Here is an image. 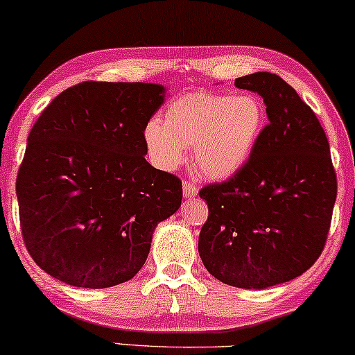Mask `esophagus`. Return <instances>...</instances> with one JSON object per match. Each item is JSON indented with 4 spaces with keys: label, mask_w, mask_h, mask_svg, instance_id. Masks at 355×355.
Instances as JSON below:
<instances>
[{
    "label": "esophagus",
    "mask_w": 355,
    "mask_h": 355,
    "mask_svg": "<svg viewBox=\"0 0 355 355\" xmlns=\"http://www.w3.org/2000/svg\"><path fill=\"white\" fill-rule=\"evenodd\" d=\"M182 192H184V197H186V199H192V197H196L197 192H199V187H197V184H194L192 181H184Z\"/></svg>",
    "instance_id": "obj_1"
}]
</instances>
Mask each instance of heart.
Segmentation results:
<instances>
[{"instance_id":"obj_1","label":"heart","mask_w":355,"mask_h":355,"mask_svg":"<svg viewBox=\"0 0 355 355\" xmlns=\"http://www.w3.org/2000/svg\"><path fill=\"white\" fill-rule=\"evenodd\" d=\"M264 122V104L254 94L197 91L173 99L163 109V121L151 117L144 127V144L163 171L181 166L191 145L197 171L225 179L248 163Z\"/></svg>"}]
</instances>
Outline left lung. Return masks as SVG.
I'll use <instances>...</instances> for the list:
<instances>
[{"mask_svg":"<svg viewBox=\"0 0 355 355\" xmlns=\"http://www.w3.org/2000/svg\"><path fill=\"white\" fill-rule=\"evenodd\" d=\"M234 86L264 99L269 123L245 166L199 192L209 205L199 254L220 282L262 290L298 277L318 259L338 181L323 127L288 83L259 71Z\"/></svg>","mask_w":355,"mask_h":355,"instance_id":"1","label":"left lung"}]
</instances>
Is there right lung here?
Instances as JSON below:
<instances>
[{"label":"right lung","instance_id":"right-lung-1","mask_svg":"<svg viewBox=\"0 0 355 355\" xmlns=\"http://www.w3.org/2000/svg\"><path fill=\"white\" fill-rule=\"evenodd\" d=\"M166 87L85 81L32 127L16 196L26 248L68 285L105 288L144 268L156 225L176 214L182 184L145 159L144 127Z\"/></svg>","mask_w":355,"mask_h":355}]
</instances>
